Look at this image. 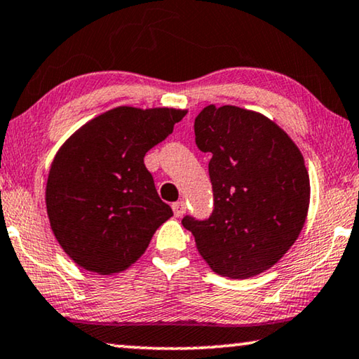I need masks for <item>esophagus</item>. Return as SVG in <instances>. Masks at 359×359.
<instances>
[{"mask_svg":"<svg viewBox=\"0 0 359 359\" xmlns=\"http://www.w3.org/2000/svg\"><path fill=\"white\" fill-rule=\"evenodd\" d=\"M172 210H174V215H175V217H182V215H184V214H185V210H187L185 203H184V201H177V203H174V204H172Z\"/></svg>","mask_w":359,"mask_h":359,"instance_id":"34e87169","label":"esophagus"}]
</instances>
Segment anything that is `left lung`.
Instances as JSON below:
<instances>
[{"mask_svg":"<svg viewBox=\"0 0 359 359\" xmlns=\"http://www.w3.org/2000/svg\"><path fill=\"white\" fill-rule=\"evenodd\" d=\"M198 149L210 153L214 210L182 225L206 264L246 280L269 270L304 229L310 177L299 147L270 118L235 105L204 107L195 119Z\"/></svg>","mask_w":359,"mask_h":359,"instance_id":"left-lung-1","label":"left lung"}]
</instances>
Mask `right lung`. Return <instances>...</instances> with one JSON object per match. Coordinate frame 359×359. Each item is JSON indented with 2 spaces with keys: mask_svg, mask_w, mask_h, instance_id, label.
Masks as SVG:
<instances>
[{
  "mask_svg": "<svg viewBox=\"0 0 359 359\" xmlns=\"http://www.w3.org/2000/svg\"><path fill=\"white\" fill-rule=\"evenodd\" d=\"M185 115L168 107L111 108L83 124L55 153L46 184L50 230L81 269L99 275L129 269L172 215L144 156Z\"/></svg>",
  "mask_w": 359,
  "mask_h": 359,
  "instance_id": "right-lung-1",
  "label": "right lung"
}]
</instances>
